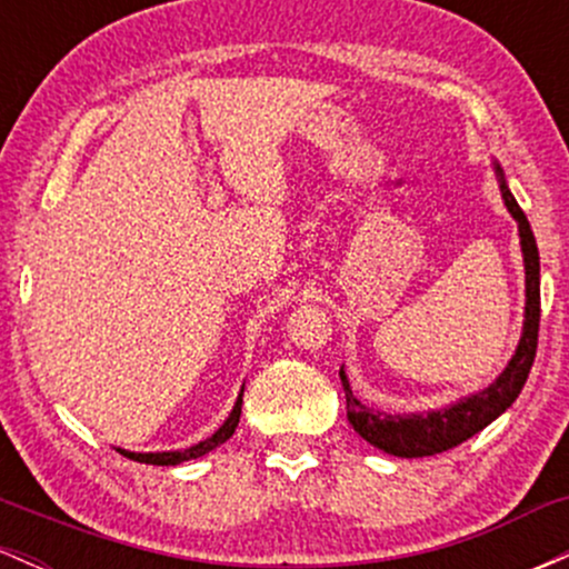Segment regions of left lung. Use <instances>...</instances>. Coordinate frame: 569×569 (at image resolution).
<instances>
[{
  "mask_svg": "<svg viewBox=\"0 0 569 569\" xmlns=\"http://www.w3.org/2000/svg\"><path fill=\"white\" fill-rule=\"evenodd\" d=\"M500 173V192L506 200L511 217L519 221V238L521 253H525V272H527V307H525V331H521L519 348L516 356L508 361V367L489 388L481 393L460 398L452 407L428 411V415H385L363 407L356 396H352L348 377L339 369V380L345 388V407H348V420L356 428V433L369 443H375L382 452L396 457H430L447 452L457 443L468 441L471 436L485 430L495 417H500L516 396L525 388L527 377H530L535 350H538V329H540V257L535 234L530 230L525 211L519 202L513 200L511 189Z\"/></svg>",
  "mask_w": 569,
  "mask_h": 569,
  "instance_id": "left-lung-1",
  "label": "left lung"
}]
</instances>
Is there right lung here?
Returning a JSON list of instances; mask_svg holds the SVG:
<instances>
[{"instance_id":"right-lung-1","label":"right lung","mask_w":569,"mask_h":569,"mask_svg":"<svg viewBox=\"0 0 569 569\" xmlns=\"http://www.w3.org/2000/svg\"><path fill=\"white\" fill-rule=\"evenodd\" d=\"M240 407H243V390H240L238 401H234V409L224 420V426H221L217 433L211 436V439L194 443V447L184 449V452H126V449H117V452L130 457V460H136V462H147V466H179V462H184V460H194V457L208 455L211 449H217L219 443H224L227 439H230L240 422Z\"/></svg>"}]
</instances>
